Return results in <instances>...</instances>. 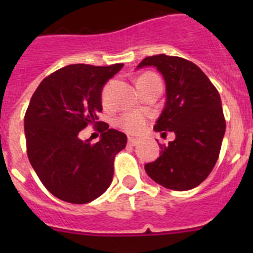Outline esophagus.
<instances>
[{"instance_id":"esophagus-1","label":"esophagus","mask_w":253,"mask_h":253,"mask_svg":"<svg viewBox=\"0 0 253 253\" xmlns=\"http://www.w3.org/2000/svg\"><path fill=\"white\" fill-rule=\"evenodd\" d=\"M138 143H139V140L135 139V138H131V137L128 138V144H129V146H137Z\"/></svg>"}]
</instances>
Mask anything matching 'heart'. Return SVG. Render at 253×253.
Wrapping results in <instances>:
<instances>
[{"label":"heart","mask_w":253,"mask_h":253,"mask_svg":"<svg viewBox=\"0 0 253 253\" xmlns=\"http://www.w3.org/2000/svg\"><path fill=\"white\" fill-rule=\"evenodd\" d=\"M160 81V77L154 73L147 72L143 73L139 78L137 80V86H142V84H151V82ZM105 96H106V90L102 93V99L105 100ZM147 122H148V118L144 113H140V111H133V113H126L123 114L122 116H119L118 119V125L123 130L128 131L130 134H139L144 130L146 128Z\"/></svg>","instance_id":"1"}]
</instances>
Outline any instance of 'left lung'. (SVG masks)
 Segmentation results:
<instances>
[{"mask_svg":"<svg viewBox=\"0 0 253 253\" xmlns=\"http://www.w3.org/2000/svg\"><path fill=\"white\" fill-rule=\"evenodd\" d=\"M153 66L166 82V105L154 130L176 134L160 157L144 169L157 184L176 191L200 185L215 166L225 133V119L218 90L202 69L173 55L147 57L137 68Z\"/></svg>","mask_w":253,"mask_h":253,"instance_id":"obj_1","label":"left lung"}]
</instances>
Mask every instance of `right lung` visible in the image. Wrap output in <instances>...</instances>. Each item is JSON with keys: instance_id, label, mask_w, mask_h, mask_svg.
<instances>
[{"instance_id": "1", "label": "right lung", "mask_w": 253, "mask_h": 253, "mask_svg": "<svg viewBox=\"0 0 253 253\" xmlns=\"http://www.w3.org/2000/svg\"><path fill=\"white\" fill-rule=\"evenodd\" d=\"M124 64H71L40 82L24 119L26 152L44 186L55 198L86 204L106 191L114 158L126 146V135L99 122L102 87ZM87 125L102 133L95 145L79 139Z\"/></svg>"}]
</instances>
